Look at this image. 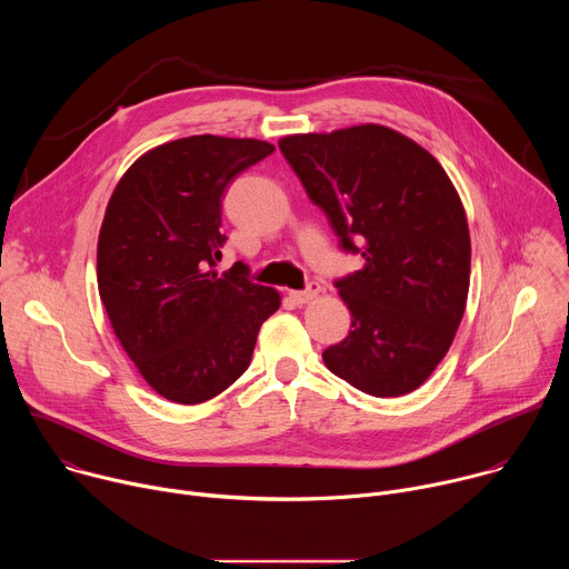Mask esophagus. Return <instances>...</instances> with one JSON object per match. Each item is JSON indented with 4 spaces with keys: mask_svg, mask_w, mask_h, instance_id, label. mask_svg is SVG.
<instances>
[{
    "mask_svg": "<svg viewBox=\"0 0 569 569\" xmlns=\"http://www.w3.org/2000/svg\"><path fill=\"white\" fill-rule=\"evenodd\" d=\"M319 290H321V286H319L317 281H310L303 290L290 292V299H292L295 303H308V301H312V299L319 295Z\"/></svg>",
    "mask_w": 569,
    "mask_h": 569,
    "instance_id": "34e87169",
    "label": "esophagus"
}]
</instances>
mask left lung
<instances>
[{
    "label": "left lung",
    "mask_w": 569,
    "mask_h": 569,
    "mask_svg": "<svg viewBox=\"0 0 569 569\" xmlns=\"http://www.w3.org/2000/svg\"><path fill=\"white\" fill-rule=\"evenodd\" d=\"M279 148L340 250L365 261L336 281L351 333L323 362L369 396L415 391L448 353L470 283L468 222L450 178L426 148L376 123L283 137Z\"/></svg>",
    "instance_id": "obj_1"
}]
</instances>
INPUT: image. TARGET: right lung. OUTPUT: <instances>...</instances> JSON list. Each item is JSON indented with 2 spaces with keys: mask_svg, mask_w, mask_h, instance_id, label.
<instances>
[{
  "mask_svg": "<svg viewBox=\"0 0 569 569\" xmlns=\"http://www.w3.org/2000/svg\"><path fill=\"white\" fill-rule=\"evenodd\" d=\"M272 150L213 134L169 141L139 157L108 202L99 295L139 373L173 402H204L246 373L281 303L240 261L216 270L227 187Z\"/></svg>",
  "mask_w": 569,
  "mask_h": 569,
  "instance_id": "obj_1",
  "label": "right lung"
}]
</instances>
